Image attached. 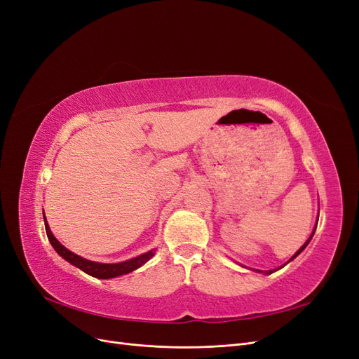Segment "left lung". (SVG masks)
<instances>
[{"label": "left lung", "instance_id": "1", "mask_svg": "<svg viewBox=\"0 0 359 359\" xmlns=\"http://www.w3.org/2000/svg\"><path fill=\"white\" fill-rule=\"evenodd\" d=\"M316 226H318V223H316ZM316 226H314V229H313V232H311V235H310V238H309V240L306 241V244H304V245H302V247H301V248L298 250V252H297L295 255H293V256H292V257L289 259V262H290V260H293V259H295V257H297V256H298V255H299V253L302 252V250H304V248H306V247L309 245V243L311 241V238H313V235H314V231H316ZM285 265H286V264H285ZM285 265H283V266H285ZM283 266H280V268H283ZM280 268H278V269H280ZM255 271H257V273H264V271H259V269H255ZM274 271H277V269H269V271H265V273H264V274H273V273H274Z\"/></svg>", "mask_w": 359, "mask_h": 359}]
</instances>
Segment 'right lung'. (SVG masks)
Returning <instances> with one entry per match:
<instances>
[{
  "label": "right lung",
  "instance_id": "right-lung-1",
  "mask_svg": "<svg viewBox=\"0 0 359 359\" xmlns=\"http://www.w3.org/2000/svg\"><path fill=\"white\" fill-rule=\"evenodd\" d=\"M45 214V212H43ZM45 217V227H46V235L49 238V243L52 244V247L55 248V252L62 257L66 259L69 264L74 265L76 268L82 269L83 273H86L88 276H93L95 278H114V277H119V276H124L132 273V271L137 269L142 266L144 264H147L148 260L154 256L156 253V248L154 250H149V252L136 256L133 259H128L126 262H119V264H100V262H94V260H88V259H83L78 255H74L73 252H70L69 248L64 247L53 233L49 229V224L46 222V215Z\"/></svg>",
  "mask_w": 359,
  "mask_h": 359
}]
</instances>
